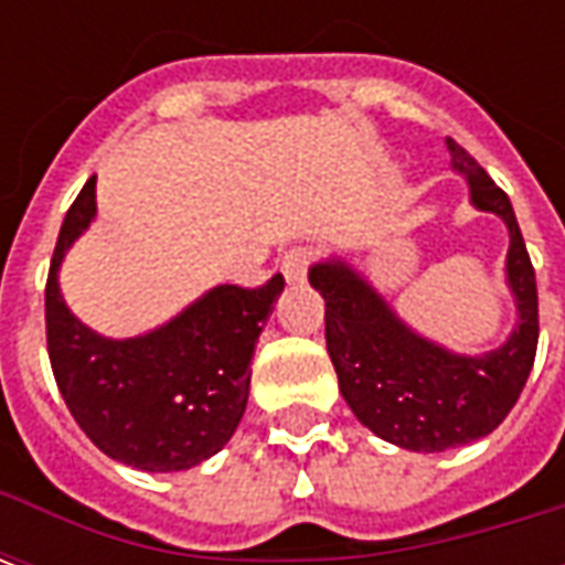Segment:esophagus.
<instances>
[{
    "instance_id": "esophagus-1",
    "label": "esophagus",
    "mask_w": 565,
    "mask_h": 565,
    "mask_svg": "<svg viewBox=\"0 0 565 565\" xmlns=\"http://www.w3.org/2000/svg\"><path fill=\"white\" fill-rule=\"evenodd\" d=\"M311 259H315V254H311L308 247H290V250H284V257H281L284 278H287L290 284L306 281Z\"/></svg>"
}]
</instances>
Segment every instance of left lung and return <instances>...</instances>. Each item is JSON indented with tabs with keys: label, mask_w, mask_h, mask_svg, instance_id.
I'll list each match as a JSON object with an SVG mask.
<instances>
[{
	"label": "left lung",
	"mask_w": 565,
	"mask_h": 565,
	"mask_svg": "<svg viewBox=\"0 0 565 565\" xmlns=\"http://www.w3.org/2000/svg\"><path fill=\"white\" fill-rule=\"evenodd\" d=\"M445 141L454 169L469 178L475 205L509 226L505 269L521 311L509 342L484 356L450 354L408 330L351 266L318 263L308 271L327 302V351L344 403L375 436L424 454L490 436L518 403L539 344L535 271L509 196L469 150Z\"/></svg>",
	"instance_id": "8db88e82"
}]
</instances>
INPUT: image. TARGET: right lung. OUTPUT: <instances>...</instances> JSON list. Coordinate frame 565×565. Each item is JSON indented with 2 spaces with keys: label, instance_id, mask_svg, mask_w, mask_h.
I'll list each match as a JSON object with an SVG mask.
<instances>
[{
  "label": "right lung",
  "instance_id": "1",
  "mask_svg": "<svg viewBox=\"0 0 565 565\" xmlns=\"http://www.w3.org/2000/svg\"><path fill=\"white\" fill-rule=\"evenodd\" d=\"M96 214V174L60 226L44 284L47 354L68 412L96 448L145 472H181L233 438L245 415L250 356L284 278L221 284L160 330L103 339L63 302L56 271Z\"/></svg>",
  "mask_w": 565,
  "mask_h": 565
}]
</instances>
